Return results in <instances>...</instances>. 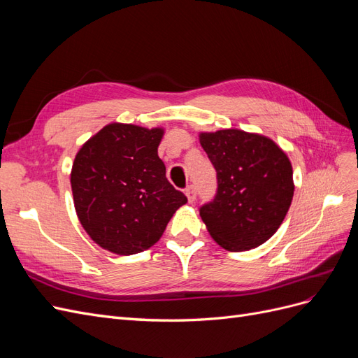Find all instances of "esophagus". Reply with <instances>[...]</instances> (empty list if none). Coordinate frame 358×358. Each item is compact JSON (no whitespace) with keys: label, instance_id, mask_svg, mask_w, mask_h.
<instances>
[{"label":"esophagus","instance_id":"obj_1","mask_svg":"<svg viewBox=\"0 0 358 358\" xmlns=\"http://www.w3.org/2000/svg\"><path fill=\"white\" fill-rule=\"evenodd\" d=\"M185 194H187V197H188V201H189V203L196 201V187L189 185V187L185 189Z\"/></svg>","mask_w":358,"mask_h":358}]
</instances>
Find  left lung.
I'll list each match as a JSON object with an SVG mask.
<instances>
[{"mask_svg": "<svg viewBox=\"0 0 358 358\" xmlns=\"http://www.w3.org/2000/svg\"><path fill=\"white\" fill-rule=\"evenodd\" d=\"M218 191L200 208L213 241L241 252L263 245L282 224L294 194L292 167L272 138L242 129L200 133Z\"/></svg>", "mask_w": 358, "mask_h": 358, "instance_id": "8db88e82", "label": "left lung"}]
</instances>
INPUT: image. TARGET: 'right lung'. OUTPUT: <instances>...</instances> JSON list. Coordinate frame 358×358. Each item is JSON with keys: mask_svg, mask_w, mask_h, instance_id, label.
Listing matches in <instances>:
<instances>
[{"mask_svg": "<svg viewBox=\"0 0 358 358\" xmlns=\"http://www.w3.org/2000/svg\"><path fill=\"white\" fill-rule=\"evenodd\" d=\"M162 136V128L113 122L76 155L70 179L76 213L103 249L117 255L149 249L187 203L158 157Z\"/></svg>", "mask_w": 358, "mask_h": 358, "instance_id": "right-lung-1", "label": "right lung"}]
</instances>
